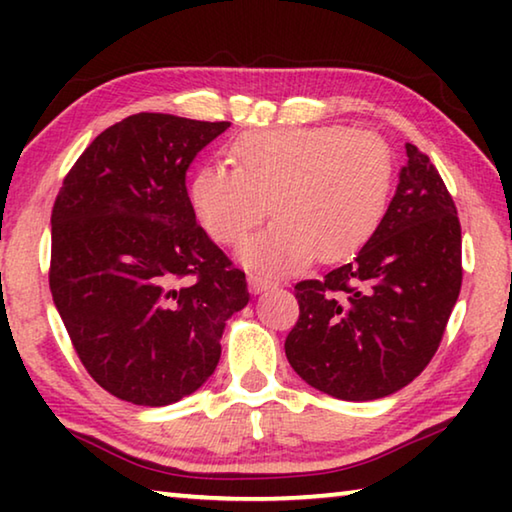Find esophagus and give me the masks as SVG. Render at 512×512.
I'll list each match as a JSON object with an SVG mask.
<instances>
[{"mask_svg":"<svg viewBox=\"0 0 512 512\" xmlns=\"http://www.w3.org/2000/svg\"><path fill=\"white\" fill-rule=\"evenodd\" d=\"M248 287H250V291H253V293H262V291H266V289L275 287V282L268 280V277H264V275L250 273V275H248Z\"/></svg>","mask_w":512,"mask_h":512,"instance_id":"1","label":"esophagus"}]
</instances>
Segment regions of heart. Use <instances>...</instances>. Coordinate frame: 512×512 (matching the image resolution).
Returning a JSON list of instances; mask_svg holds the SVG:
<instances>
[{"mask_svg":"<svg viewBox=\"0 0 512 512\" xmlns=\"http://www.w3.org/2000/svg\"><path fill=\"white\" fill-rule=\"evenodd\" d=\"M235 169L203 167L189 187L198 221L216 244L239 246L266 219L275 223L241 248L244 264L291 271L314 255H352L384 219L393 153L379 135L345 126L241 133Z\"/></svg>","mask_w":512,"mask_h":512,"instance_id":"b5f03b06","label":"heart"}]
</instances>
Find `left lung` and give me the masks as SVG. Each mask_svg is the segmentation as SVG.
Segmentation results:
<instances>
[{
    "mask_svg": "<svg viewBox=\"0 0 512 512\" xmlns=\"http://www.w3.org/2000/svg\"><path fill=\"white\" fill-rule=\"evenodd\" d=\"M391 205L352 262L293 289L291 368L339 400L400 391L429 366L463 282L461 221L427 153L406 144Z\"/></svg>",
    "mask_w": 512,
    "mask_h": 512,
    "instance_id": "obj_1",
    "label": "left lung"
}]
</instances>
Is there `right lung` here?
Returning a JSON list of instances; mask_svg holds the SVG:
<instances>
[{
	"label": "right lung",
	"instance_id": "obj_1",
	"mask_svg": "<svg viewBox=\"0 0 512 512\" xmlns=\"http://www.w3.org/2000/svg\"><path fill=\"white\" fill-rule=\"evenodd\" d=\"M230 121L140 112L67 171L51 210L49 289L85 370L119 400L194 393L248 302L246 273L205 235L185 173Z\"/></svg>",
	"mask_w": 512,
	"mask_h": 512
}]
</instances>
